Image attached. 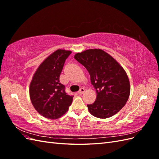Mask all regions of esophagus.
Listing matches in <instances>:
<instances>
[{
	"mask_svg": "<svg viewBox=\"0 0 159 159\" xmlns=\"http://www.w3.org/2000/svg\"><path fill=\"white\" fill-rule=\"evenodd\" d=\"M84 92V88H80V89L79 91V94L80 95H82Z\"/></svg>",
	"mask_w": 159,
	"mask_h": 159,
	"instance_id": "obj_1",
	"label": "esophagus"
}]
</instances>
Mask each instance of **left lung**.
<instances>
[{"label": "left lung", "instance_id": "obj_1", "mask_svg": "<svg viewBox=\"0 0 159 159\" xmlns=\"http://www.w3.org/2000/svg\"><path fill=\"white\" fill-rule=\"evenodd\" d=\"M75 58L87 70L96 90V100L87 105L89 112L99 119H107L119 112L130 95L129 80L123 68L102 49L77 53Z\"/></svg>", "mask_w": 159, "mask_h": 159}]
</instances>
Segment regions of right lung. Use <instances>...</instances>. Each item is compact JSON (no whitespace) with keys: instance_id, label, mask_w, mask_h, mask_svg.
<instances>
[{"instance_id":"add662e5","label":"right lung","mask_w":159,"mask_h":159,"mask_svg":"<svg viewBox=\"0 0 159 159\" xmlns=\"http://www.w3.org/2000/svg\"><path fill=\"white\" fill-rule=\"evenodd\" d=\"M72 51L58 49L44 60L30 84V98L35 110L49 119H57L68 111L73 96L60 82L64 63Z\"/></svg>"}]
</instances>
